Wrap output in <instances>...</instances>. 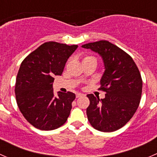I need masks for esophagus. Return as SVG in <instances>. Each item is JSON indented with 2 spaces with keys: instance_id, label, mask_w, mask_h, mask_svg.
Listing matches in <instances>:
<instances>
[{
  "instance_id": "1",
  "label": "esophagus",
  "mask_w": 157,
  "mask_h": 157,
  "mask_svg": "<svg viewBox=\"0 0 157 157\" xmlns=\"http://www.w3.org/2000/svg\"><path fill=\"white\" fill-rule=\"evenodd\" d=\"M83 96V94H82V93H77V94H76V97L77 98L80 97V96Z\"/></svg>"
}]
</instances>
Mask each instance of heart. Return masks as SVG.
<instances>
[{
    "label": "heart",
    "instance_id": "heart-1",
    "mask_svg": "<svg viewBox=\"0 0 157 157\" xmlns=\"http://www.w3.org/2000/svg\"><path fill=\"white\" fill-rule=\"evenodd\" d=\"M89 58H93V57H90V56H88V57H85L84 59H83V60H85V59H89Z\"/></svg>",
    "mask_w": 157,
    "mask_h": 157
}]
</instances>
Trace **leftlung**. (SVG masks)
<instances>
[{
    "instance_id": "left-lung-1",
    "label": "left lung",
    "mask_w": 157,
    "mask_h": 157,
    "mask_svg": "<svg viewBox=\"0 0 157 157\" xmlns=\"http://www.w3.org/2000/svg\"><path fill=\"white\" fill-rule=\"evenodd\" d=\"M82 47L99 54L105 67L99 88L105 92V98L86 96L90 99L86 109L89 121L98 131H117L127 124L138 108L143 86L140 71L128 54L108 41Z\"/></svg>"
}]
</instances>
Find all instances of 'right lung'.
Wrapping results in <instances>:
<instances>
[{
    "mask_svg": "<svg viewBox=\"0 0 157 157\" xmlns=\"http://www.w3.org/2000/svg\"><path fill=\"white\" fill-rule=\"evenodd\" d=\"M78 45L45 42L21 63L15 85L17 103L28 122L42 131L61 127L70 115L76 98L71 92L53 91L55 76H61Z\"/></svg>",
    "mask_w": 157,
    "mask_h": 157,
    "instance_id": "obj_1",
    "label": "right lung"
}]
</instances>
